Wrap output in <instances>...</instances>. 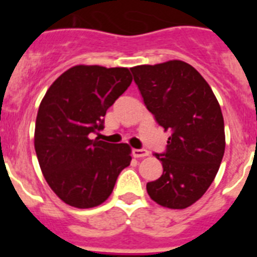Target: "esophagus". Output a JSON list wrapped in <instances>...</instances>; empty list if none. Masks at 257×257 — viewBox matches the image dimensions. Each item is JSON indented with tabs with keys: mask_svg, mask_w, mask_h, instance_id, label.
Returning <instances> with one entry per match:
<instances>
[{
	"mask_svg": "<svg viewBox=\"0 0 257 257\" xmlns=\"http://www.w3.org/2000/svg\"><path fill=\"white\" fill-rule=\"evenodd\" d=\"M133 154L135 158H143V157H147L149 154V152L147 149H133Z\"/></svg>",
	"mask_w": 257,
	"mask_h": 257,
	"instance_id": "obj_1",
	"label": "esophagus"
}]
</instances>
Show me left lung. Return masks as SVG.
I'll return each mask as SVG.
<instances>
[{
  "instance_id": "1",
  "label": "left lung",
  "mask_w": 257,
  "mask_h": 257,
  "mask_svg": "<svg viewBox=\"0 0 257 257\" xmlns=\"http://www.w3.org/2000/svg\"><path fill=\"white\" fill-rule=\"evenodd\" d=\"M145 106L170 135L160 179L147 184L149 197L163 207L187 208L210 188L224 151V118L206 79L190 64L170 60L131 68Z\"/></svg>"
}]
</instances>
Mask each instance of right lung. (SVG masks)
<instances>
[{
    "label": "right lung",
    "mask_w": 257,
    "mask_h": 257,
    "mask_svg": "<svg viewBox=\"0 0 257 257\" xmlns=\"http://www.w3.org/2000/svg\"><path fill=\"white\" fill-rule=\"evenodd\" d=\"M133 82L127 68L76 65L50 86L36 119L35 149L45 179L67 205L91 208L113 192L131 162L124 143L90 139L109 106Z\"/></svg>",
    "instance_id": "add662e5"
}]
</instances>
